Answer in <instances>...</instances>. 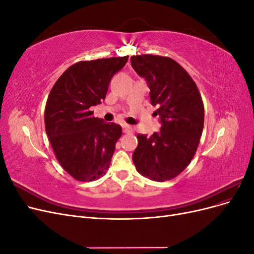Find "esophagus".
<instances>
[{
	"mask_svg": "<svg viewBox=\"0 0 254 254\" xmlns=\"http://www.w3.org/2000/svg\"><path fill=\"white\" fill-rule=\"evenodd\" d=\"M123 131H124L125 133L132 132V127L128 124H123Z\"/></svg>",
	"mask_w": 254,
	"mask_h": 254,
	"instance_id": "1",
	"label": "esophagus"
}]
</instances>
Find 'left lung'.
Listing matches in <instances>:
<instances>
[{"label": "left lung", "instance_id": "8db88e82", "mask_svg": "<svg viewBox=\"0 0 254 254\" xmlns=\"http://www.w3.org/2000/svg\"><path fill=\"white\" fill-rule=\"evenodd\" d=\"M134 71L147 81L150 102L162 126L152 135L137 134L132 160L136 171L152 181L171 180L194 158L204 123V107L195 81L170 57L136 55Z\"/></svg>", "mask_w": 254, "mask_h": 254}]
</instances>
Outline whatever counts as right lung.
<instances>
[{"mask_svg":"<svg viewBox=\"0 0 254 254\" xmlns=\"http://www.w3.org/2000/svg\"><path fill=\"white\" fill-rule=\"evenodd\" d=\"M128 56L79 61L54 84L45 105V131L64 170L78 181L108 171L122 127L94 118L91 107L106 98L111 78Z\"/></svg>","mask_w":254,"mask_h":254,"instance_id":"1","label":"right lung"}]
</instances>
